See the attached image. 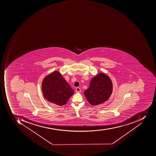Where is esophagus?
Segmentation results:
<instances>
[{
    "instance_id": "esophagus-1",
    "label": "esophagus",
    "mask_w": 156,
    "mask_h": 156,
    "mask_svg": "<svg viewBox=\"0 0 156 156\" xmlns=\"http://www.w3.org/2000/svg\"><path fill=\"white\" fill-rule=\"evenodd\" d=\"M81 90L80 88L79 87H77L76 89V93H81Z\"/></svg>"
}]
</instances>
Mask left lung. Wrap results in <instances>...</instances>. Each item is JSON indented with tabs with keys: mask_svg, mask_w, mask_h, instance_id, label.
Returning a JSON list of instances; mask_svg holds the SVG:
<instances>
[{
	"mask_svg": "<svg viewBox=\"0 0 156 156\" xmlns=\"http://www.w3.org/2000/svg\"><path fill=\"white\" fill-rule=\"evenodd\" d=\"M112 91V83L109 77L101 73L93 78L89 87L84 91L88 102L97 105L106 101Z\"/></svg>",
	"mask_w": 156,
	"mask_h": 156,
	"instance_id": "1",
	"label": "left lung"
}]
</instances>
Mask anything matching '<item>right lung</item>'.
<instances>
[{"instance_id": "right-lung-1", "label": "right lung", "mask_w": 156, "mask_h": 156, "mask_svg": "<svg viewBox=\"0 0 156 156\" xmlns=\"http://www.w3.org/2000/svg\"><path fill=\"white\" fill-rule=\"evenodd\" d=\"M42 88L45 99L59 106L66 104L74 93L69 84L57 71L44 78Z\"/></svg>"}]
</instances>
